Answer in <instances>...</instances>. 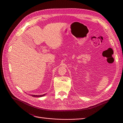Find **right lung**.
Returning <instances> with one entry per match:
<instances>
[{"mask_svg":"<svg viewBox=\"0 0 123 123\" xmlns=\"http://www.w3.org/2000/svg\"><path fill=\"white\" fill-rule=\"evenodd\" d=\"M45 94H43V95H31L32 97H42L43 96H44Z\"/></svg>","mask_w":123,"mask_h":123,"instance_id":"obj_1","label":"right lung"}]
</instances>
